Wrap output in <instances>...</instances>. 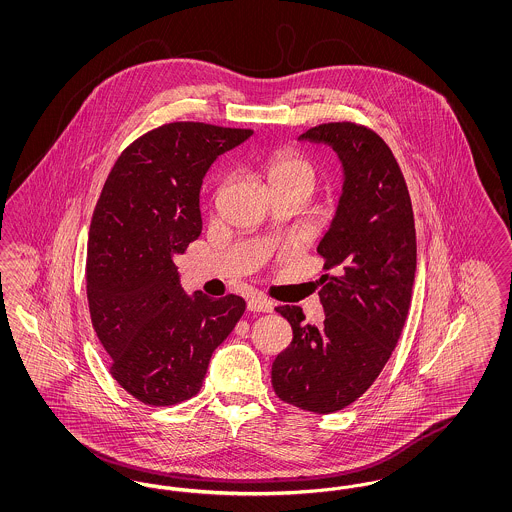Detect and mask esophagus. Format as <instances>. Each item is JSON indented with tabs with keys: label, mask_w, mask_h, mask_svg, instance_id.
<instances>
[{
	"label": "esophagus",
	"mask_w": 512,
	"mask_h": 512,
	"mask_svg": "<svg viewBox=\"0 0 512 512\" xmlns=\"http://www.w3.org/2000/svg\"><path fill=\"white\" fill-rule=\"evenodd\" d=\"M247 309L253 313H270L274 309V305H272V301H268L267 297L251 295L247 299Z\"/></svg>",
	"instance_id": "esophagus-1"
}]
</instances>
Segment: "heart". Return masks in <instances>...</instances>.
<instances>
[{
	"mask_svg": "<svg viewBox=\"0 0 512 512\" xmlns=\"http://www.w3.org/2000/svg\"><path fill=\"white\" fill-rule=\"evenodd\" d=\"M267 174L272 188L299 186L311 194L317 184L315 163L307 155L293 149L276 151L267 161Z\"/></svg>",
	"mask_w": 512,
	"mask_h": 512,
	"instance_id": "obj_1",
	"label": "heart"
}]
</instances>
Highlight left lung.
Instances as JSON below:
<instances>
[{
    "instance_id": "left-lung-1",
    "label": "left lung",
    "mask_w": 512,
    "mask_h": 512,
    "mask_svg": "<svg viewBox=\"0 0 512 512\" xmlns=\"http://www.w3.org/2000/svg\"><path fill=\"white\" fill-rule=\"evenodd\" d=\"M299 140L338 153L343 190L317 247L332 270L318 280L324 322L305 324L301 307H276L293 338L272 363V388L290 405L328 414L357 401L397 345L411 305L416 232L403 172L376 132L328 122Z\"/></svg>"
}]
</instances>
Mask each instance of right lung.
I'll list each match as a JSON object with an SVG mask.
<instances>
[{
	"label": "right lung",
	"instance_id": "1",
	"mask_svg": "<svg viewBox=\"0 0 512 512\" xmlns=\"http://www.w3.org/2000/svg\"><path fill=\"white\" fill-rule=\"evenodd\" d=\"M253 134L171 122L122 151L90 224L86 292L111 374L138 401L195 395L213 351L244 315L240 295L184 292L174 257L201 234L199 192L215 159Z\"/></svg>",
	"mask_w": 512,
	"mask_h": 512
}]
</instances>
